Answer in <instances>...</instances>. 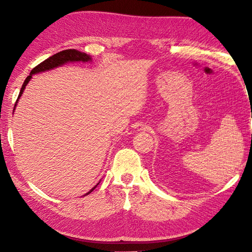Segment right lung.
<instances>
[{"label": "right lung", "mask_w": 252, "mask_h": 252, "mask_svg": "<svg viewBox=\"0 0 252 252\" xmlns=\"http://www.w3.org/2000/svg\"><path fill=\"white\" fill-rule=\"evenodd\" d=\"M92 59L90 55H88L87 53L84 52H80L78 50H74V49H70V50H64V51H61V52H59L57 54L52 55V57H50L49 59H46L45 61H43L42 63H40L39 65H36L34 69L31 71V73L28 76L27 79H25L24 83L22 85V88H21V91H20V94L18 96V100L15 102V105H14V109H13V113H14V110L16 108V105H18V102L20 100V97L22 96L23 92L25 90V87H27L28 83L31 81L32 76L34 74H37V73H41V72H45V71H49V70H53L55 67H59L63 64H66V63H70V62H91ZM99 185V183H97ZM94 186L92 188V189L89 191L88 193H85L84 195H88L89 193H91L93 190L95 189L97 187Z\"/></svg>", "instance_id": "1"}]
</instances>
